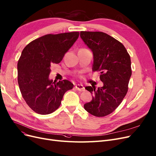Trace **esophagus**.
Instances as JSON below:
<instances>
[{
    "label": "esophagus",
    "mask_w": 156,
    "mask_h": 156,
    "mask_svg": "<svg viewBox=\"0 0 156 156\" xmlns=\"http://www.w3.org/2000/svg\"><path fill=\"white\" fill-rule=\"evenodd\" d=\"M75 88H76V89L77 90L81 91V92L85 90V88H84V87H83V86L82 85H79V84H78V85H76V86H75Z\"/></svg>",
    "instance_id": "esophagus-1"
}]
</instances>
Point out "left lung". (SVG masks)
I'll use <instances>...</instances> for the list:
<instances>
[{"label": "left lung", "instance_id": "1", "mask_svg": "<svg viewBox=\"0 0 156 156\" xmlns=\"http://www.w3.org/2000/svg\"><path fill=\"white\" fill-rule=\"evenodd\" d=\"M80 37L94 55L93 71H100L103 86L85 89L93 94L84 108L96 117L112 113L122 102L132 75L131 60L125 46L108 34L99 31H81Z\"/></svg>", "mask_w": 156, "mask_h": 156}]
</instances>
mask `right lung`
Returning <instances> with one entry per match:
<instances>
[{"label": "right lung", "mask_w": 156, "mask_h": 156, "mask_svg": "<svg viewBox=\"0 0 156 156\" xmlns=\"http://www.w3.org/2000/svg\"><path fill=\"white\" fill-rule=\"evenodd\" d=\"M79 32L48 34L33 40L18 61V83L23 98L33 111L49 114L58 108L73 84L67 80L49 79L52 63H59L79 37Z\"/></svg>", "instance_id": "add662e5"}]
</instances>
